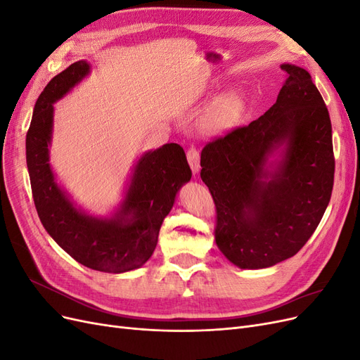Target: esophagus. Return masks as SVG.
Masks as SVG:
<instances>
[{
  "mask_svg": "<svg viewBox=\"0 0 360 360\" xmlns=\"http://www.w3.org/2000/svg\"><path fill=\"white\" fill-rule=\"evenodd\" d=\"M188 160H189V165L192 168L193 174H198L200 172V151L197 150V147H191L188 150Z\"/></svg>",
  "mask_w": 360,
  "mask_h": 360,
  "instance_id": "obj_1",
  "label": "esophagus"
}]
</instances>
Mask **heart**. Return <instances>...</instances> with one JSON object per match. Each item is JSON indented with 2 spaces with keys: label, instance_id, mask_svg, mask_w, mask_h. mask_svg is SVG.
<instances>
[{
  "label": "heart",
  "instance_id": "obj_1",
  "mask_svg": "<svg viewBox=\"0 0 360 360\" xmlns=\"http://www.w3.org/2000/svg\"><path fill=\"white\" fill-rule=\"evenodd\" d=\"M242 108V102L240 97L237 94H226L222 99H219L216 102V105L213 106V110L209 115V123L212 126H225L234 120L237 117V114L240 112Z\"/></svg>",
  "mask_w": 360,
  "mask_h": 360
}]
</instances>
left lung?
Instances as JSON below:
<instances>
[{"instance_id":"left-lung-1","label":"left lung","mask_w":360,"mask_h":360,"mask_svg":"<svg viewBox=\"0 0 360 360\" xmlns=\"http://www.w3.org/2000/svg\"><path fill=\"white\" fill-rule=\"evenodd\" d=\"M281 69L287 79L275 105L201 151V179L216 205V245L240 269H264L296 255L333 189L328 108L307 70L294 64ZM282 145L281 159L269 161Z\"/></svg>"}]
</instances>
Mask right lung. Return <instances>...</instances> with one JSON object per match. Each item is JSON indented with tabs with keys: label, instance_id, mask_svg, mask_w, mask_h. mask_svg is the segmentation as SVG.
<instances>
[{
	"label": "right lung",
	"instance_id": "add662e5",
	"mask_svg": "<svg viewBox=\"0 0 360 360\" xmlns=\"http://www.w3.org/2000/svg\"><path fill=\"white\" fill-rule=\"evenodd\" d=\"M90 72L76 61L41 91L27 132V167L40 222L49 236L82 266L123 274L143 266L158 245L160 225L179 189L192 171L179 144H165L136 163L124 201L112 217H93L78 210L58 184L49 165L53 103Z\"/></svg>",
	"mask_w": 360,
	"mask_h": 360
}]
</instances>
